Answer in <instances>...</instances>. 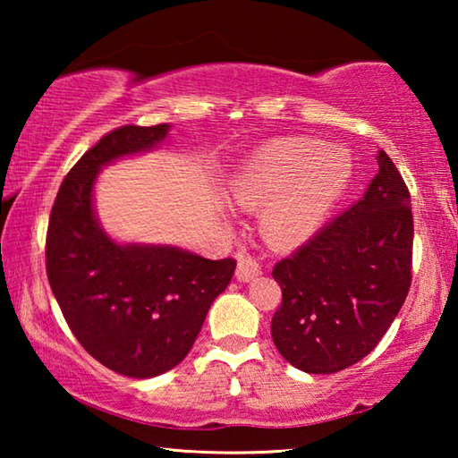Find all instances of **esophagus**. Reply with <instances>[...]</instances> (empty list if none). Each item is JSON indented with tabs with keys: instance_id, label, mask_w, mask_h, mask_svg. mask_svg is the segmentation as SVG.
I'll list each match as a JSON object with an SVG mask.
<instances>
[{
	"instance_id": "1",
	"label": "esophagus",
	"mask_w": 458,
	"mask_h": 458,
	"mask_svg": "<svg viewBox=\"0 0 458 458\" xmlns=\"http://www.w3.org/2000/svg\"><path fill=\"white\" fill-rule=\"evenodd\" d=\"M262 273L260 270V262L250 257V254L246 252H238V267H236V278L242 283L252 281V278H257Z\"/></svg>"
}]
</instances>
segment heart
Returning <instances> with one entry per match:
<instances>
[{
	"label": "heart",
	"instance_id": "heart-1",
	"mask_svg": "<svg viewBox=\"0 0 458 458\" xmlns=\"http://www.w3.org/2000/svg\"><path fill=\"white\" fill-rule=\"evenodd\" d=\"M347 180L350 164L339 151L307 139H278L246 161L232 185V199L244 210L267 206V238L276 246H297L323 222Z\"/></svg>",
	"mask_w": 458,
	"mask_h": 458
}]
</instances>
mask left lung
<instances>
[{
    "mask_svg": "<svg viewBox=\"0 0 458 458\" xmlns=\"http://www.w3.org/2000/svg\"><path fill=\"white\" fill-rule=\"evenodd\" d=\"M377 167L358 204L273 268L283 301L270 333L283 358L307 374H335L366 358L412 284L410 191L382 149Z\"/></svg>",
    "mask_w": 458,
    "mask_h": 458,
    "instance_id": "obj_1",
    "label": "left lung"
}]
</instances>
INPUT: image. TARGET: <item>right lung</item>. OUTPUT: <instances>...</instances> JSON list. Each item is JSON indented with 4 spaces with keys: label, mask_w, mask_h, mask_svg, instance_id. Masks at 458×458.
Segmentation results:
<instances>
[{
    "label": "right lung",
    "mask_w": 458,
    "mask_h": 458,
    "mask_svg": "<svg viewBox=\"0 0 458 458\" xmlns=\"http://www.w3.org/2000/svg\"><path fill=\"white\" fill-rule=\"evenodd\" d=\"M169 125H123L76 161L54 199L46 275L79 344L108 369L153 377L175 368L226 289L236 260L172 246H119L92 214L98 167L164 141Z\"/></svg>",
    "instance_id": "1"
}]
</instances>
